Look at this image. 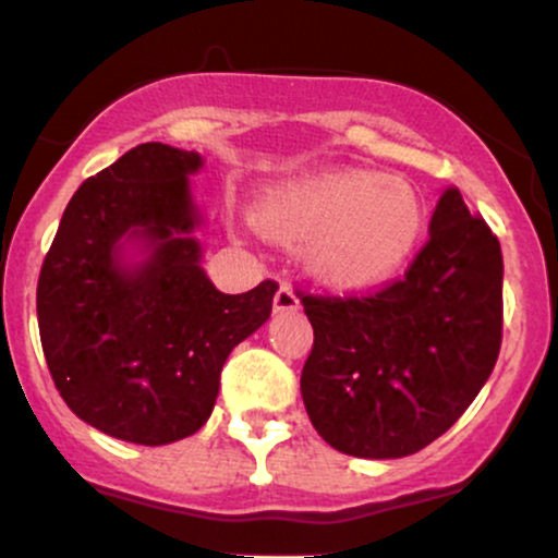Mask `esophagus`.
I'll return each instance as SVG.
<instances>
[{
  "mask_svg": "<svg viewBox=\"0 0 558 558\" xmlns=\"http://www.w3.org/2000/svg\"><path fill=\"white\" fill-rule=\"evenodd\" d=\"M272 306H275V312H280V315H283V312H296L299 310V296L293 293L291 286L283 283L278 288V293H275Z\"/></svg>",
  "mask_w": 558,
  "mask_h": 558,
  "instance_id": "34e87169",
  "label": "esophagus"
}]
</instances>
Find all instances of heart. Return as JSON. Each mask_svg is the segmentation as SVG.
Returning <instances> with one entry per match:
<instances>
[{
    "label": "heart",
    "mask_w": 558,
    "mask_h": 558,
    "mask_svg": "<svg viewBox=\"0 0 558 558\" xmlns=\"http://www.w3.org/2000/svg\"><path fill=\"white\" fill-rule=\"evenodd\" d=\"M265 239L299 243V265L336 293L388 283L412 262L427 230L420 191L367 168L328 170L272 185L254 204Z\"/></svg>",
    "instance_id": "heart-1"
}]
</instances>
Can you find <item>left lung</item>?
Listing matches in <instances>:
<instances>
[{
    "label": "left lung",
    "mask_w": 558,
    "mask_h": 558,
    "mask_svg": "<svg viewBox=\"0 0 558 558\" xmlns=\"http://www.w3.org/2000/svg\"><path fill=\"white\" fill-rule=\"evenodd\" d=\"M301 304L315 330L301 373L315 430L349 457H409L462 417L496 367L501 243L448 185L403 280L367 299Z\"/></svg>",
    "instance_id": "left-lung-1"
}]
</instances>
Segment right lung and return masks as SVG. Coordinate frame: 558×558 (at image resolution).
Segmentation results:
<instances>
[{
  "instance_id": "right-lung-1",
  "label": "right lung",
  "mask_w": 558,
  "mask_h": 558,
  "mask_svg": "<svg viewBox=\"0 0 558 558\" xmlns=\"http://www.w3.org/2000/svg\"><path fill=\"white\" fill-rule=\"evenodd\" d=\"M198 151L149 141L70 198L36 288L38 332L75 417L138 446L194 435L222 364L270 319L278 283L222 293L202 267Z\"/></svg>"
}]
</instances>
